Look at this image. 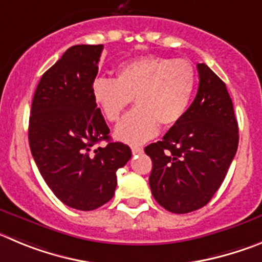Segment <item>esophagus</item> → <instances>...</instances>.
Returning a JSON list of instances; mask_svg holds the SVG:
<instances>
[{
  "mask_svg": "<svg viewBox=\"0 0 262 262\" xmlns=\"http://www.w3.org/2000/svg\"><path fill=\"white\" fill-rule=\"evenodd\" d=\"M132 152H133L134 155H136V154H141V152H143V148L142 147H138V146H133V147H132Z\"/></svg>",
  "mask_w": 262,
  "mask_h": 262,
  "instance_id": "1",
  "label": "esophagus"
}]
</instances>
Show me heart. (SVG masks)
<instances>
[{
  "instance_id": "obj_1",
  "label": "heart",
  "mask_w": 262,
  "mask_h": 262,
  "mask_svg": "<svg viewBox=\"0 0 262 262\" xmlns=\"http://www.w3.org/2000/svg\"><path fill=\"white\" fill-rule=\"evenodd\" d=\"M195 86L197 73L188 60L143 56L121 63L115 79H94L91 94L110 122L117 121L134 99L137 108L119 122L115 136L140 145L158 133V122L169 128L185 116Z\"/></svg>"
}]
</instances>
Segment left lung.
Returning <instances> with one entry per match:
<instances>
[{
	"instance_id": "1",
	"label": "left lung",
	"mask_w": 262,
	"mask_h": 262,
	"mask_svg": "<svg viewBox=\"0 0 262 262\" xmlns=\"http://www.w3.org/2000/svg\"><path fill=\"white\" fill-rule=\"evenodd\" d=\"M200 83L187 114L163 140L145 147L151 158L148 178L160 206L175 214L199 210L226 178L239 143V128L226 84L197 63Z\"/></svg>"
}]
</instances>
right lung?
I'll return each mask as SVG.
<instances>
[{"label":"right lung","instance_id":"obj_1","mask_svg":"<svg viewBox=\"0 0 262 262\" xmlns=\"http://www.w3.org/2000/svg\"><path fill=\"white\" fill-rule=\"evenodd\" d=\"M103 46H73L43 74L35 91L28 141L47 185L68 206L94 210L115 194L116 171L132 157L128 145L111 142L91 84ZM105 140V146H96Z\"/></svg>","mask_w":262,"mask_h":262}]
</instances>
